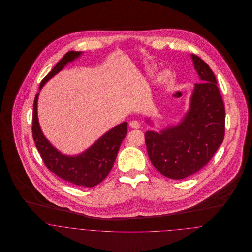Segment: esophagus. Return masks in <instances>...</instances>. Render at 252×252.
Listing matches in <instances>:
<instances>
[{"label":"esophagus","instance_id":"esophagus-1","mask_svg":"<svg viewBox=\"0 0 252 252\" xmlns=\"http://www.w3.org/2000/svg\"><path fill=\"white\" fill-rule=\"evenodd\" d=\"M130 127L133 128V129H139L141 126H140V123L137 121V120H133L130 122Z\"/></svg>","mask_w":252,"mask_h":252}]
</instances>
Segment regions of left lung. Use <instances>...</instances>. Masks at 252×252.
Wrapping results in <instances>:
<instances>
[{
  "instance_id": "left-lung-1",
  "label": "left lung",
  "mask_w": 252,
  "mask_h": 252,
  "mask_svg": "<svg viewBox=\"0 0 252 252\" xmlns=\"http://www.w3.org/2000/svg\"><path fill=\"white\" fill-rule=\"evenodd\" d=\"M191 56L201 82L195 84L190 109L179 125L144 135L152 165L172 180L185 179L203 169L225 135V108L216 75L200 57Z\"/></svg>"
}]
</instances>
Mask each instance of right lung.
<instances>
[{"instance_id":"right-lung-1","label":"right lung","mask_w":252,"mask_h":252,"mask_svg":"<svg viewBox=\"0 0 252 252\" xmlns=\"http://www.w3.org/2000/svg\"><path fill=\"white\" fill-rule=\"evenodd\" d=\"M80 55V52L69 51L46 74L39 84V89L65 65ZM38 93L34 101L32 133L36 148L46 168L62 180L72 184L94 187L107 178L116 158L118 149L127 135V122L117 125L100 138L90 148L77 156H66L56 150L44 138L39 128L36 113Z\"/></svg>"}]
</instances>
